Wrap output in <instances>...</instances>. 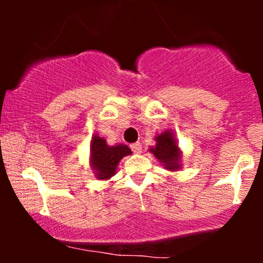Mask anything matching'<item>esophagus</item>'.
<instances>
[{
    "label": "esophagus",
    "mask_w": 263,
    "mask_h": 263,
    "mask_svg": "<svg viewBox=\"0 0 263 263\" xmlns=\"http://www.w3.org/2000/svg\"><path fill=\"white\" fill-rule=\"evenodd\" d=\"M129 147H131L132 152H134V153H141L142 152V144L140 143V142H136V143H132Z\"/></svg>",
    "instance_id": "obj_1"
}]
</instances>
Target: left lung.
Returning a JSON list of instances; mask_svg holds the SVG:
<instances>
[{
	"mask_svg": "<svg viewBox=\"0 0 263 263\" xmlns=\"http://www.w3.org/2000/svg\"><path fill=\"white\" fill-rule=\"evenodd\" d=\"M156 141V147H152L151 152L157 157V159H159V162L164 163L167 170H177L179 167L178 165V161H179L180 156L172 132L165 131L164 134L157 136Z\"/></svg>",
	"mask_w": 263,
	"mask_h": 263,
	"instance_id": "left-lung-1",
	"label": "left lung"
}]
</instances>
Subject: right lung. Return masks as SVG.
<instances>
[{"label": "right lung", "instance_id": "right-lung-1", "mask_svg": "<svg viewBox=\"0 0 263 263\" xmlns=\"http://www.w3.org/2000/svg\"><path fill=\"white\" fill-rule=\"evenodd\" d=\"M90 151H91L92 168L96 171L98 178L100 179H108L112 177L122 157L131 155V149L127 146L119 144V146L108 147L106 141L98 136H93Z\"/></svg>", "mask_w": 263, "mask_h": 263}]
</instances>
